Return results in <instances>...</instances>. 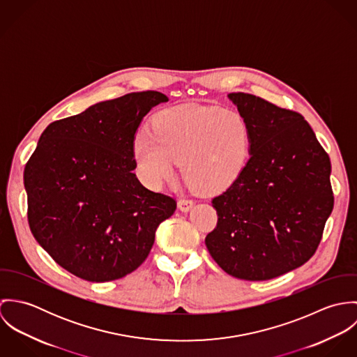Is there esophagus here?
Here are the masks:
<instances>
[{
  "mask_svg": "<svg viewBox=\"0 0 357 357\" xmlns=\"http://www.w3.org/2000/svg\"><path fill=\"white\" fill-rule=\"evenodd\" d=\"M194 201H191V199H180L178 202H177V206H178V208L181 210V211H188V210H191L192 207H194Z\"/></svg>",
  "mask_w": 357,
  "mask_h": 357,
  "instance_id": "esophagus-1",
  "label": "esophagus"
}]
</instances>
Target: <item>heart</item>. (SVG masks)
I'll return each mask as SVG.
<instances>
[{"label": "heart", "mask_w": 357, "mask_h": 357, "mask_svg": "<svg viewBox=\"0 0 357 357\" xmlns=\"http://www.w3.org/2000/svg\"><path fill=\"white\" fill-rule=\"evenodd\" d=\"M249 147V128L239 114L217 105L181 104L159 111L153 132L139 130L132 153L149 187L172 183L181 159L184 176L201 191L214 194L239 178Z\"/></svg>", "instance_id": "heart-1"}]
</instances>
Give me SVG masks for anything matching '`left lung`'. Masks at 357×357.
Returning a JSON list of instances; mask_svg holds the SVG:
<instances>
[{
    "mask_svg": "<svg viewBox=\"0 0 357 357\" xmlns=\"http://www.w3.org/2000/svg\"><path fill=\"white\" fill-rule=\"evenodd\" d=\"M250 135L239 178L213 198L204 243L231 276L269 280L314 255L334 206L331 162L304 116L250 93H229Z\"/></svg>",
    "mask_w": 357,
    "mask_h": 357,
    "instance_id": "8db88e82",
    "label": "left lung"
}]
</instances>
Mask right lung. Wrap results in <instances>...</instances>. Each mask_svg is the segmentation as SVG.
<instances>
[{
  "label": "right lung",
  "mask_w": 357,
  "mask_h": 357,
  "mask_svg": "<svg viewBox=\"0 0 357 357\" xmlns=\"http://www.w3.org/2000/svg\"><path fill=\"white\" fill-rule=\"evenodd\" d=\"M169 99L155 91L98 102L43 132L24 167L27 218L66 271L109 282L150 255L158 225L177 204L136 177L132 143L142 119Z\"/></svg>",
  "instance_id": "right-lung-1"
}]
</instances>
